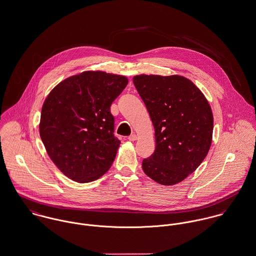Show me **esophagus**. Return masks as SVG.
<instances>
[{
	"instance_id": "34e87169",
	"label": "esophagus",
	"mask_w": 256,
	"mask_h": 256,
	"mask_svg": "<svg viewBox=\"0 0 256 256\" xmlns=\"http://www.w3.org/2000/svg\"><path fill=\"white\" fill-rule=\"evenodd\" d=\"M137 139H138V137H137L136 134H132V135H130V136L128 137L129 140H136Z\"/></svg>"
}]
</instances>
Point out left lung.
I'll return each mask as SVG.
<instances>
[{
  "label": "left lung",
  "mask_w": 256,
  "mask_h": 256,
  "mask_svg": "<svg viewBox=\"0 0 256 256\" xmlns=\"http://www.w3.org/2000/svg\"><path fill=\"white\" fill-rule=\"evenodd\" d=\"M154 127L156 150L142 163L160 185L182 182L208 154L213 116L208 100L180 75H137L133 78Z\"/></svg>",
  "instance_id": "8db88e82"
}]
</instances>
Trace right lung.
Here are the masks:
<instances>
[{"instance_id":"1","label":"right lung","mask_w":256,"mask_h":256,"mask_svg":"<svg viewBox=\"0 0 256 256\" xmlns=\"http://www.w3.org/2000/svg\"><path fill=\"white\" fill-rule=\"evenodd\" d=\"M127 84L122 75L85 71L66 78L46 96L40 137L50 158L71 180L89 183L110 168L120 144L110 106Z\"/></svg>"}]
</instances>
